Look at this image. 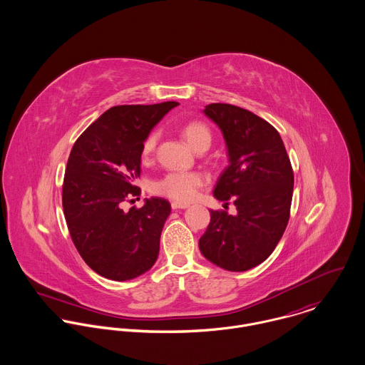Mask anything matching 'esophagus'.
Instances as JSON below:
<instances>
[{"label":"esophagus","instance_id":"34e87169","mask_svg":"<svg viewBox=\"0 0 365 365\" xmlns=\"http://www.w3.org/2000/svg\"><path fill=\"white\" fill-rule=\"evenodd\" d=\"M171 208H173V209H187V208H190V204H182V202H177V201H174V202H171Z\"/></svg>","mask_w":365,"mask_h":365}]
</instances>
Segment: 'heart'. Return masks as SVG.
<instances>
[{"mask_svg":"<svg viewBox=\"0 0 365 365\" xmlns=\"http://www.w3.org/2000/svg\"><path fill=\"white\" fill-rule=\"evenodd\" d=\"M182 135L187 142L198 150L201 146L210 143V132L204 123L191 122L182 128ZM158 135L156 132L150 133L143 145H142V155L149 157L156 149ZM207 175L200 171H170L153 184L152 190L157 195L180 201L188 202L195 198L200 188L207 184Z\"/></svg>","mask_w":365,"mask_h":365,"instance_id":"obj_1","label":"heart"}]
</instances>
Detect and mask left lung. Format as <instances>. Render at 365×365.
Listing matches in <instances>:
<instances>
[{"mask_svg": "<svg viewBox=\"0 0 365 365\" xmlns=\"http://www.w3.org/2000/svg\"><path fill=\"white\" fill-rule=\"evenodd\" d=\"M204 113L222 130L229 165L213 195L232 200L237 213L210 210L200 250L227 271H246L268 259L288 225L294 171L277 129L253 112L230 104H209Z\"/></svg>", "mask_w": 365, "mask_h": 365, "instance_id": "8db88e82", "label": "left lung"}]
</instances>
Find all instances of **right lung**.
I'll list each match as a JSON object with an SVG mask.
<instances>
[{
    "instance_id": "1",
    "label": "right lung",
    "mask_w": 365,
    "mask_h": 365,
    "mask_svg": "<svg viewBox=\"0 0 365 365\" xmlns=\"http://www.w3.org/2000/svg\"><path fill=\"white\" fill-rule=\"evenodd\" d=\"M178 103L112 106L76 140L63 181V210L71 240L87 265L113 281L149 271L171 207L150 198L142 208H120L140 195L142 145ZM132 201V200H130Z\"/></svg>"
}]
</instances>
